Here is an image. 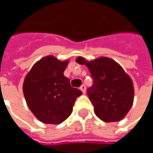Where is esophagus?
Masks as SVG:
<instances>
[{
    "mask_svg": "<svg viewBox=\"0 0 153 153\" xmlns=\"http://www.w3.org/2000/svg\"><path fill=\"white\" fill-rule=\"evenodd\" d=\"M80 89L82 90V92L83 93V94H85L86 93V86L85 85H82L80 87Z\"/></svg>",
    "mask_w": 153,
    "mask_h": 153,
    "instance_id": "obj_1",
    "label": "esophagus"
}]
</instances>
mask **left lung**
I'll return each instance as SVG.
<instances>
[{"instance_id":"left-lung-1","label":"left lung","mask_w":153,"mask_h":153,"mask_svg":"<svg viewBox=\"0 0 153 153\" xmlns=\"http://www.w3.org/2000/svg\"><path fill=\"white\" fill-rule=\"evenodd\" d=\"M76 61L88 68L94 84L87 93L94 112L104 122L121 121L131 109L134 84L130 76L118 63L107 57L88 61L78 57Z\"/></svg>"}]
</instances>
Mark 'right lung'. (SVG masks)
Returning a JSON list of instances; mask_svg holds the SVG:
<instances>
[{"instance_id": "right-lung-1", "label": "right lung", "mask_w": 153, "mask_h": 153, "mask_svg": "<svg viewBox=\"0 0 153 153\" xmlns=\"http://www.w3.org/2000/svg\"><path fill=\"white\" fill-rule=\"evenodd\" d=\"M68 63L46 56L35 63L25 78L23 92L27 105L43 123H63L71 114L76 98L82 94L64 76Z\"/></svg>"}]
</instances>
